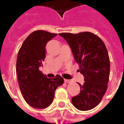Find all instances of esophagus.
I'll return each instance as SVG.
<instances>
[{"label": "esophagus", "instance_id": "1", "mask_svg": "<svg viewBox=\"0 0 124 124\" xmlns=\"http://www.w3.org/2000/svg\"><path fill=\"white\" fill-rule=\"evenodd\" d=\"M64 82L66 83H70V82H72V80H68V79H64Z\"/></svg>", "mask_w": 124, "mask_h": 124}]
</instances>
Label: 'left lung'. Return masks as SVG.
<instances>
[{
    "label": "left lung",
    "instance_id": "1",
    "mask_svg": "<svg viewBox=\"0 0 124 124\" xmlns=\"http://www.w3.org/2000/svg\"><path fill=\"white\" fill-rule=\"evenodd\" d=\"M59 35L68 43L80 65L78 72L84 77V84L78 83L80 92L72 97V104L79 110H90L98 105L108 88L110 63L106 47L98 36L90 32Z\"/></svg>",
    "mask_w": 124,
    "mask_h": 124
}]
</instances>
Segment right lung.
Returning a JSON list of instances; mask_svg holds the SVG:
<instances>
[{
	"mask_svg": "<svg viewBox=\"0 0 124 124\" xmlns=\"http://www.w3.org/2000/svg\"><path fill=\"white\" fill-rule=\"evenodd\" d=\"M56 34L36 31L28 36L20 47L16 60L18 80L25 101L37 109L48 107L55 90L64 83L61 76L48 78L39 70L46 57V45Z\"/></svg>",
	"mask_w": 124,
	"mask_h": 124,
	"instance_id": "obj_1",
	"label": "right lung"
}]
</instances>
